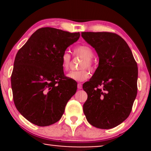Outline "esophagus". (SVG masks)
Instances as JSON below:
<instances>
[{"label": "esophagus", "mask_w": 151, "mask_h": 151, "mask_svg": "<svg viewBox=\"0 0 151 151\" xmlns=\"http://www.w3.org/2000/svg\"><path fill=\"white\" fill-rule=\"evenodd\" d=\"M77 88H78V89H82V85H81V84H80V83H79V84H77Z\"/></svg>", "instance_id": "obj_1"}]
</instances>
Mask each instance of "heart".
Masks as SVG:
<instances>
[{
  "label": "heart",
  "mask_w": 151,
  "mask_h": 151,
  "mask_svg": "<svg viewBox=\"0 0 151 151\" xmlns=\"http://www.w3.org/2000/svg\"><path fill=\"white\" fill-rule=\"evenodd\" d=\"M74 55L79 56L83 58L81 61L80 70L71 71L67 74V77L70 79H73L77 81H83L87 79L90 76L89 70H93L94 68V62L93 61V57L94 55L93 50L91 47L86 45H79L74 48ZM71 62V55L67 51L64 52L61 55V65L64 70H68Z\"/></svg>",
  "instance_id": "1"
}]
</instances>
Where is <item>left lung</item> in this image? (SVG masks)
<instances>
[{"label":"left lung","instance_id":"1","mask_svg":"<svg viewBox=\"0 0 151 151\" xmlns=\"http://www.w3.org/2000/svg\"><path fill=\"white\" fill-rule=\"evenodd\" d=\"M81 37L95 48L99 63L93 77L83 84L87 99L83 105L91 125L109 129L131 114L137 95L138 66L126 41L109 32H82Z\"/></svg>","mask_w":151,"mask_h":151}]
</instances>
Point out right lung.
Segmentation results:
<instances>
[{
	"label": "right lung",
	"instance_id": "right-lung-1",
	"mask_svg": "<svg viewBox=\"0 0 151 151\" xmlns=\"http://www.w3.org/2000/svg\"><path fill=\"white\" fill-rule=\"evenodd\" d=\"M79 36V32L42 27L18 50L11 74L13 101L35 125L58 122L77 91V83L64 74L61 55Z\"/></svg>",
	"mask_w": 151,
	"mask_h": 151
}]
</instances>
